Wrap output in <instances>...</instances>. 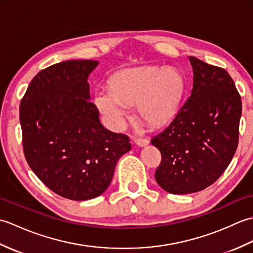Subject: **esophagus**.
Returning a JSON list of instances; mask_svg holds the SVG:
<instances>
[{"instance_id": "34e87169", "label": "esophagus", "mask_w": 253, "mask_h": 253, "mask_svg": "<svg viewBox=\"0 0 253 253\" xmlns=\"http://www.w3.org/2000/svg\"><path fill=\"white\" fill-rule=\"evenodd\" d=\"M133 142H135L139 147H146L149 144L148 139H144V138H133Z\"/></svg>"}]
</instances>
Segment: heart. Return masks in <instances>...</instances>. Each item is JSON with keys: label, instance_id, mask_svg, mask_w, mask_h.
Listing matches in <instances>:
<instances>
[{"label": "heart", "instance_id": "1", "mask_svg": "<svg viewBox=\"0 0 253 253\" xmlns=\"http://www.w3.org/2000/svg\"><path fill=\"white\" fill-rule=\"evenodd\" d=\"M184 78L175 68L141 66L114 74L109 89L94 93V103L114 128L124 125L126 105H135L139 117L160 127L173 120L184 94Z\"/></svg>", "mask_w": 253, "mask_h": 253}]
</instances>
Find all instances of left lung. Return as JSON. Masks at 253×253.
Here are the masks:
<instances>
[{"label": "left lung", "instance_id": "obj_1", "mask_svg": "<svg viewBox=\"0 0 253 253\" xmlns=\"http://www.w3.org/2000/svg\"><path fill=\"white\" fill-rule=\"evenodd\" d=\"M191 94L166 129L152 138L162 161L155 180L173 195L211 186L227 169L238 146L241 99L223 68L189 56Z\"/></svg>", "mask_w": 253, "mask_h": 253}]
</instances>
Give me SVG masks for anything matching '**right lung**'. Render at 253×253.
<instances>
[{
  "instance_id": "right-lung-1",
  "label": "right lung",
  "mask_w": 253,
  "mask_h": 253,
  "mask_svg": "<svg viewBox=\"0 0 253 253\" xmlns=\"http://www.w3.org/2000/svg\"><path fill=\"white\" fill-rule=\"evenodd\" d=\"M98 61L54 64L31 80L19 106L27 163L52 191L75 201L102 195L129 138L103 127L90 102L88 77Z\"/></svg>"
}]
</instances>
